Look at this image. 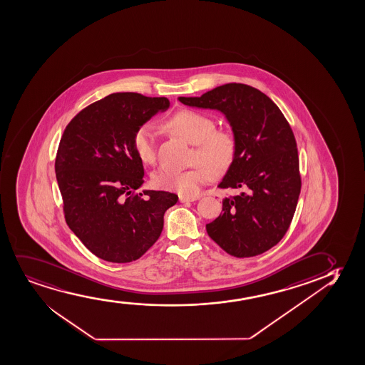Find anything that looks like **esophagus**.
I'll return each instance as SVG.
<instances>
[{
	"label": "esophagus",
	"mask_w": 365,
	"mask_h": 365,
	"mask_svg": "<svg viewBox=\"0 0 365 365\" xmlns=\"http://www.w3.org/2000/svg\"><path fill=\"white\" fill-rule=\"evenodd\" d=\"M196 200H199V196H195V197H187V196H179V201H180L181 203L192 202V201H196Z\"/></svg>",
	"instance_id": "esophagus-1"
}]
</instances>
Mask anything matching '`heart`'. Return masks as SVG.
Wrapping results in <instances>:
<instances>
[{"label": "heart", "instance_id": "obj_1", "mask_svg": "<svg viewBox=\"0 0 365 365\" xmlns=\"http://www.w3.org/2000/svg\"><path fill=\"white\" fill-rule=\"evenodd\" d=\"M166 127L189 143L195 144L189 170L162 168L153 175L158 189L175 191L182 196H197L211 175H225L237 155V140L232 132L217 130L213 120L199 112H178L166 120ZM132 145L139 160L145 165L157 162V137L152 125L144 123L134 130Z\"/></svg>", "mask_w": 365, "mask_h": 365}]
</instances>
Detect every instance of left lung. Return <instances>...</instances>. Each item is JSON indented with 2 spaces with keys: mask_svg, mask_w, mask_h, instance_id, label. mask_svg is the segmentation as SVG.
I'll list each match as a JSON object with an SVG mask.
<instances>
[{
  "mask_svg": "<svg viewBox=\"0 0 365 365\" xmlns=\"http://www.w3.org/2000/svg\"><path fill=\"white\" fill-rule=\"evenodd\" d=\"M187 106L213 108L230 120L237 155L220 189L240 190L222 201L207 235L237 258L272 248L285 235L301 190L295 135L280 108L258 88L225 83L200 97H179Z\"/></svg>",
  "mask_w": 365,
  "mask_h": 365,
  "instance_id": "left-lung-1",
  "label": "left lung"
}]
</instances>
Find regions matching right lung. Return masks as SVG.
<instances>
[{
  "label": "right lung",
  "instance_id": "1",
  "mask_svg": "<svg viewBox=\"0 0 365 365\" xmlns=\"http://www.w3.org/2000/svg\"><path fill=\"white\" fill-rule=\"evenodd\" d=\"M170 105L166 97L115 93L78 112L61 135L56 175L65 221L91 253L111 263L140 258L178 202L168 191L135 190L143 164L132 145L134 130Z\"/></svg>",
  "mask_w": 365,
  "mask_h": 365
}]
</instances>
